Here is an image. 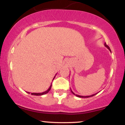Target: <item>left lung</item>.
<instances>
[{"instance_id":"8db88e82","label":"left lung","mask_w":125,"mask_h":125,"mask_svg":"<svg viewBox=\"0 0 125 125\" xmlns=\"http://www.w3.org/2000/svg\"><path fill=\"white\" fill-rule=\"evenodd\" d=\"M104 46H105L106 48H107V49H108L109 50V51H110V52H111V51H110V48H109V47L106 44V43H104ZM71 92H72V93L73 94H74V95H75V96H76L77 97H84V98H85V97H89L94 96V95H95L96 94H97V93H96V94H92V95H90V96H80V95H77V94H74V93L73 92H72V90H71Z\"/></svg>"}]
</instances>
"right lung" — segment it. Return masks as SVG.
<instances>
[{
    "instance_id": "add662e5",
    "label": "right lung",
    "mask_w": 125,
    "mask_h": 125,
    "mask_svg": "<svg viewBox=\"0 0 125 125\" xmlns=\"http://www.w3.org/2000/svg\"><path fill=\"white\" fill-rule=\"evenodd\" d=\"M54 77H55V76L54 77L53 79H54ZM51 87H52V84H51V86H50L49 88L48 89L46 90V91L43 92H42V93H31V94H32V95H36V96H41V95H43V94H48L49 92V90H51ZM27 93H28V94H30L29 92H27Z\"/></svg>"
}]
</instances>
